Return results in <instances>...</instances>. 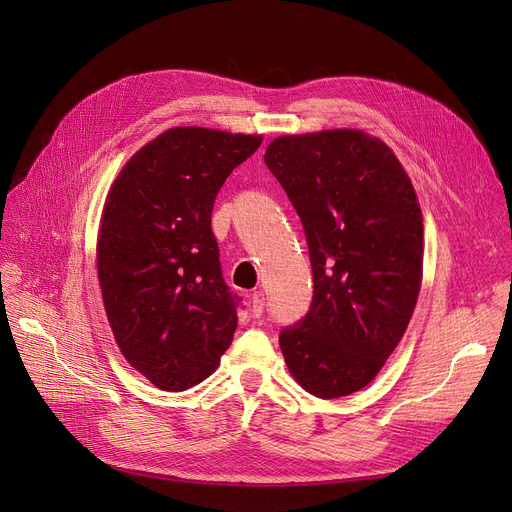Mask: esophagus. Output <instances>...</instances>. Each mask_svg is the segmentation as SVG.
<instances>
[{
	"label": "esophagus",
	"instance_id": "obj_1",
	"mask_svg": "<svg viewBox=\"0 0 512 512\" xmlns=\"http://www.w3.org/2000/svg\"><path fill=\"white\" fill-rule=\"evenodd\" d=\"M263 309H265V294L261 290H257V292L251 294V313H253V317H261Z\"/></svg>",
	"mask_w": 512,
	"mask_h": 512
}]
</instances>
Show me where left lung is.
<instances>
[{
    "mask_svg": "<svg viewBox=\"0 0 512 512\" xmlns=\"http://www.w3.org/2000/svg\"><path fill=\"white\" fill-rule=\"evenodd\" d=\"M265 166L297 209L311 307L280 332L290 373L317 398L365 388L405 334L423 267L415 188L386 143L361 130L280 137Z\"/></svg>",
    "mask_w": 512,
    "mask_h": 512,
    "instance_id": "1",
    "label": "left lung"
}]
</instances>
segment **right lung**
Here are the masks:
<instances>
[{"mask_svg": "<svg viewBox=\"0 0 512 512\" xmlns=\"http://www.w3.org/2000/svg\"><path fill=\"white\" fill-rule=\"evenodd\" d=\"M261 137L180 126L130 157L107 195L97 274L126 361L161 390L203 382L232 344L242 299L211 232L222 184Z\"/></svg>", "mask_w": 512, "mask_h": 512, "instance_id": "1", "label": "right lung"}]
</instances>
